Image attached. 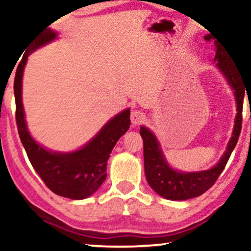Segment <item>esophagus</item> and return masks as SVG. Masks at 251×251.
I'll use <instances>...</instances> for the list:
<instances>
[{"mask_svg": "<svg viewBox=\"0 0 251 251\" xmlns=\"http://www.w3.org/2000/svg\"><path fill=\"white\" fill-rule=\"evenodd\" d=\"M145 119H146L145 113L141 112V111L134 110V111H132V112H131V122L134 126L140 125L141 123L145 122Z\"/></svg>", "mask_w": 251, "mask_h": 251, "instance_id": "1", "label": "esophagus"}]
</instances>
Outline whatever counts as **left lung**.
Returning a JSON list of instances; mask_svg holds the SVG:
<instances>
[{"label":"left lung","mask_w":251,"mask_h":251,"mask_svg":"<svg viewBox=\"0 0 251 251\" xmlns=\"http://www.w3.org/2000/svg\"><path fill=\"white\" fill-rule=\"evenodd\" d=\"M211 34L205 37L206 40L212 39ZM214 39V38H213ZM215 56L214 62L227 83L233 89L236 102V117L234 122V128L231 136L228 141L226 151L218 161V163L207 170L201 171H179L174 169L168 163L164 156L160 142L153 132L146 126L140 127V134L144 140V160H145V174L146 178L151 188L157 195L169 201H186L195 198L207 191L223 173L229 156L235 148L236 142L239 140L241 127H242V107L244 98V82L242 76L237 71L235 65L231 62L230 56L228 55L224 45L218 40H214Z\"/></svg>","instance_id":"8db88e82"}]
</instances>
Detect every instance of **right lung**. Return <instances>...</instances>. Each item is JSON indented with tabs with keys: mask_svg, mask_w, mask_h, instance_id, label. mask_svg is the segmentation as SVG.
Returning a JSON list of instances; mask_svg holds the SVG:
<instances>
[{
	"mask_svg": "<svg viewBox=\"0 0 251 251\" xmlns=\"http://www.w3.org/2000/svg\"><path fill=\"white\" fill-rule=\"evenodd\" d=\"M58 32L47 28L31 44L16 71L14 91L16 100V123L18 134L28 160L44 180L47 188L55 195L80 201L94 195L106 178V166L111 151L120 136L131 125L129 109L111 118L100 132L83 147L73 151H53L41 146L31 136L27 129L22 100V80L27 56L39 47L55 40Z\"/></svg>",
	"mask_w": 251,
	"mask_h": 251,
	"instance_id": "add662e5",
	"label": "right lung"
}]
</instances>
